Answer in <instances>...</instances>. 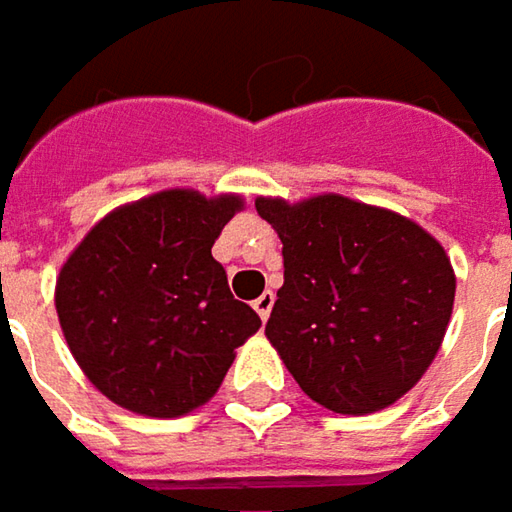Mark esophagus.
<instances>
[{"instance_id":"obj_1","label":"esophagus","mask_w":512,"mask_h":512,"mask_svg":"<svg viewBox=\"0 0 512 512\" xmlns=\"http://www.w3.org/2000/svg\"><path fill=\"white\" fill-rule=\"evenodd\" d=\"M253 309L259 311L262 320H268V317H271V309H274V291H265V294L253 303Z\"/></svg>"}]
</instances>
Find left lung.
I'll use <instances>...</instances> for the list:
<instances>
[{"label":"left lung","mask_w":512,"mask_h":512,"mask_svg":"<svg viewBox=\"0 0 512 512\" xmlns=\"http://www.w3.org/2000/svg\"><path fill=\"white\" fill-rule=\"evenodd\" d=\"M282 241L285 282L265 326L317 405L376 414L431 367L455 306V268L417 221L344 195L256 198Z\"/></svg>","instance_id":"1"}]
</instances>
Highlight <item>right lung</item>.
<instances>
[{"label": "right lung", "mask_w": 512, "mask_h": 512, "mask_svg": "<svg viewBox=\"0 0 512 512\" xmlns=\"http://www.w3.org/2000/svg\"><path fill=\"white\" fill-rule=\"evenodd\" d=\"M241 195L165 189L107 212L63 262L55 309L69 352L110 402L171 420L209 402L262 320L212 259Z\"/></svg>", "instance_id": "obj_1"}]
</instances>
